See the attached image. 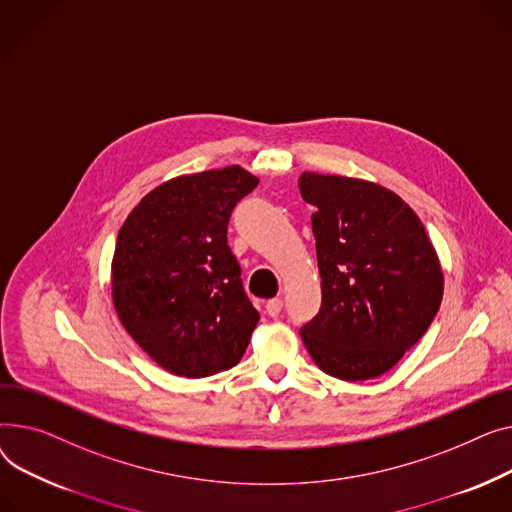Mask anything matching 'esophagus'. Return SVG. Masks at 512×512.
<instances>
[{
  "label": "esophagus",
  "mask_w": 512,
  "mask_h": 512,
  "mask_svg": "<svg viewBox=\"0 0 512 512\" xmlns=\"http://www.w3.org/2000/svg\"><path fill=\"white\" fill-rule=\"evenodd\" d=\"M281 310H283V299H281V297L268 299V302H266V314H268V316L277 318V316L281 314Z\"/></svg>",
  "instance_id": "34e87169"
}]
</instances>
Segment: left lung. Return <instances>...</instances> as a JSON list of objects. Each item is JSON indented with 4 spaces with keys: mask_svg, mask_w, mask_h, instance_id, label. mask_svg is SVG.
I'll return each instance as SVG.
<instances>
[{
    "mask_svg": "<svg viewBox=\"0 0 512 512\" xmlns=\"http://www.w3.org/2000/svg\"><path fill=\"white\" fill-rule=\"evenodd\" d=\"M312 215L322 306L302 326L316 366L370 380L393 368L430 328L442 302V268L417 215L395 192L364 179L299 177Z\"/></svg>",
    "mask_w": 512,
    "mask_h": 512,
    "instance_id": "left-lung-1",
    "label": "left lung"
}]
</instances>
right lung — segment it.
I'll use <instances>...</instances> for the list:
<instances>
[{"label": "right lung", "instance_id": "add662e5", "mask_svg": "<svg viewBox=\"0 0 512 512\" xmlns=\"http://www.w3.org/2000/svg\"><path fill=\"white\" fill-rule=\"evenodd\" d=\"M256 186L258 177L239 165L173 177L146 194L117 233L115 312L175 376L233 368L260 320L227 244L233 208Z\"/></svg>", "mask_w": 512, "mask_h": 512}]
</instances>
